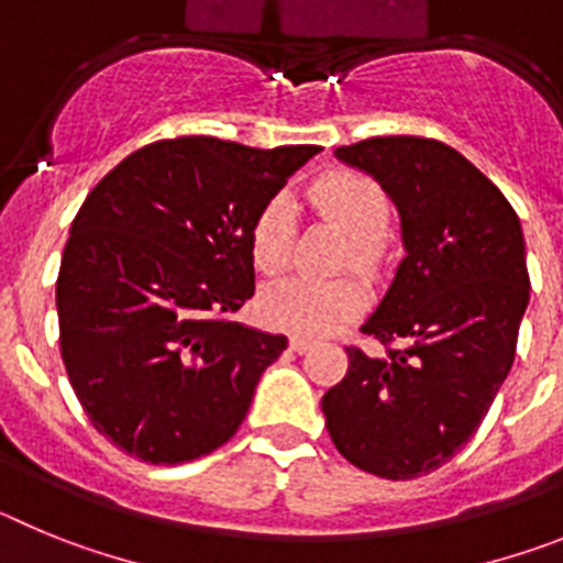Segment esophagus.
Here are the masks:
<instances>
[{
    "label": "esophagus",
    "instance_id": "esophagus-1",
    "mask_svg": "<svg viewBox=\"0 0 563 563\" xmlns=\"http://www.w3.org/2000/svg\"><path fill=\"white\" fill-rule=\"evenodd\" d=\"M290 350L296 352V355H305V352L312 350V341H307V338L292 335V338H290Z\"/></svg>",
    "mask_w": 563,
    "mask_h": 563
}]
</instances>
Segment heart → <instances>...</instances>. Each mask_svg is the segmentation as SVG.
<instances>
[{
	"mask_svg": "<svg viewBox=\"0 0 563 563\" xmlns=\"http://www.w3.org/2000/svg\"><path fill=\"white\" fill-rule=\"evenodd\" d=\"M310 200L343 231L355 239L352 262L361 271L375 265V242L389 228L391 208L383 188L372 177L355 172H332L312 183ZM292 245V208L285 197H273L258 208L251 228V253L258 271L278 273L287 265ZM363 305L361 285L350 278L318 282V278H278L258 298L265 324L296 335H330L346 324Z\"/></svg>",
	"mask_w": 563,
	"mask_h": 563,
	"instance_id": "b5f03b06",
	"label": "heart"
}]
</instances>
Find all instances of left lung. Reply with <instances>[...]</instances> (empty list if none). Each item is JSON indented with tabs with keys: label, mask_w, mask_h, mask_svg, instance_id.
I'll return each instance as SVG.
<instances>
[{
	"label": "left lung",
	"mask_w": 563,
	"mask_h": 563,
	"mask_svg": "<svg viewBox=\"0 0 563 563\" xmlns=\"http://www.w3.org/2000/svg\"><path fill=\"white\" fill-rule=\"evenodd\" d=\"M335 157L389 194L406 256L361 332L402 343L350 369L321 400L335 449L383 479L445 465L476 434L514 366L530 305L514 206L456 148L372 137Z\"/></svg>",
	"instance_id": "left-lung-1"
}]
</instances>
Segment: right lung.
<instances>
[{
    "instance_id": "obj_1",
    "label": "right lung",
    "mask_w": 563,
    "mask_h": 563,
    "mask_svg": "<svg viewBox=\"0 0 563 563\" xmlns=\"http://www.w3.org/2000/svg\"><path fill=\"white\" fill-rule=\"evenodd\" d=\"M318 152L177 137L89 191L58 271V330L78 402L118 449L180 465L236 434L287 350L231 318L253 296V220Z\"/></svg>"
}]
</instances>
